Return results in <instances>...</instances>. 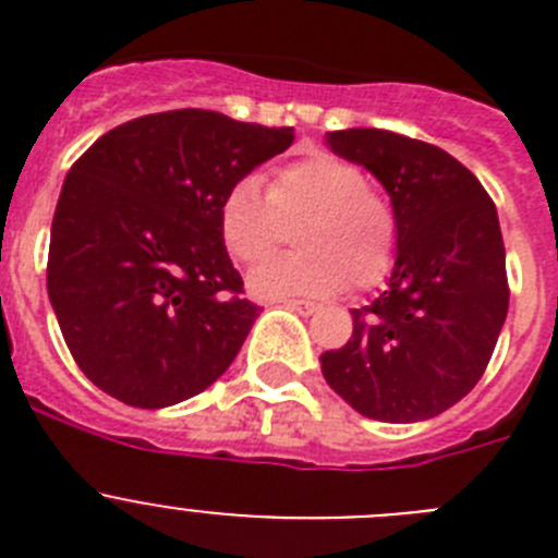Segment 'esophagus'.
I'll return each mask as SVG.
<instances>
[{"instance_id":"esophagus-1","label":"esophagus","mask_w":558,"mask_h":558,"mask_svg":"<svg viewBox=\"0 0 558 558\" xmlns=\"http://www.w3.org/2000/svg\"><path fill=\"white\" fill-rule=\"evenodd\" d=\"M284 307L295 310V313H299V315L318 313V304H313V302H284Z\"/></svg>"}]
</instances>
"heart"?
I'll return each instance as SVG.
<instances>
[{
  "label": "heart",
  "mask_w": 558,
  "mask_h": 558,
  "mask_svg": "<svg viewBox=\"0 0 558 558\" xmlns=\"http://www.w3.org/2000/svg\"><path fill=\"white\" fill-rule=\"evenodd\" d=\"M302 254L268 259L248 274L256 299H329L349 282L360 290L391 274L399 245L397 211L368 186V175L335 153L315 150L279 167L270 181L248 175L226 190L218 209L223 245L240 263H259L299 223Z\"/></svg>",
  "instance_id": "b5f03b06"
}]
</instances>
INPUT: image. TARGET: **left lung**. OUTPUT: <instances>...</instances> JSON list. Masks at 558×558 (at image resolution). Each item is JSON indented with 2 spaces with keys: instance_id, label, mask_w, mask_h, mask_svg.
Wrapping results in <instances>:
<instances>
[{
  "instance_id": "1",
  "label": "left lung",
  "mask_w": 558,
  "mask_h": 558,
  "mask_svg": "<svg viewBox=\"0 0 558 558\" xmlns=\"http://www.w3.org/2000/svg\"><path fill=\"white\" fill-rule=\"evenodd\" d=\"M327 145L383 184L399 245L388 288L352 310V338L322 354V374L363 416L425 422L475 388L509 313L497 209L436 145L379 128L332 131Z\"/></svg>"
}]
</instances>
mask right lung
<instances>
[{
  "mask_svg": "<svg viewBox=\"0 0 558 558\" xmlns=\"http://www.w3.org/2000/svg\"><path fill=\"white\" fill-rule=\"evenodd\" d=\"M293 128L181 108L113 128L72 165L52 218L47 293L81 372L133 408L209 388L259 307L218 226L226 190Z\"/></svg>",
  "mask_w": 558,
  "mask_h": 558,
  "instance_id": "obj_1",
  "label": "right lung"
}]
</instances>
